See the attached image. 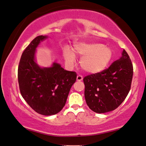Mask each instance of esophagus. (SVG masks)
Instances as JSON below:
<instances>
[{
    "instance_id": "1",
    "label": "esophagus",
    "mask_w": 146,
    "mask_h": 146,
    "mask_svg": "<svg viewBox=\"0 0 146 146\" xmlns=\"http://www.w3.org/2000/svg\"><path fill=\"white\" fill-rule=\"evenodd\" d=\"M83 80V76L81 75H78L77 76H76V80L77 81H81Z\"/></svg>"
}]
</instances>
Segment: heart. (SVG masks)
I'll use <instances>...</instances> for the list:
<instances>
[{
    "label": "heart",
    "mask_w": 146,
    "mask_h": 146,
    "mask_svg": "<svg viewBox=\"0 0 146 146\" xmlns=\"http://www.w3.org/2000/svg\"><path fill=\"white\" fill-rule=\"evenodd\" d=\"M73 52L83 55L81 66L89 73H95L102 71L109 64L112 57V51L108 46L96 43H78L74 44ZM68 48L64 50L66 61L71 63L75 60V55Z\"/></svg>",
    "instance_id": "obj_1"
}]
</instances>
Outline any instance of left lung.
I'll return each instance as SVG.
<instances>
[{
  "label": "left lung",
  "mask_w": 146,
  "mask_h": 146,
  "mask_svg": "<svg viewBox=\"0 0 146 146\" xmlns=\"http://www.w3.org/2000/svg\"><path fill=\"white\" fill-rule=\"evenodd\" d=\"M133 74V64L123 50L120 59L108 68L85 76V99L90 109L98 113L116 109L128 96Z\"/></svg>",
  "instance_id": "left-lung-1"
}]
</instances>
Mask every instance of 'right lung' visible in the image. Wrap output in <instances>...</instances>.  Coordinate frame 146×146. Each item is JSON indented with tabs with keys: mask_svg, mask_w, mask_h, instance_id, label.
Returning <instances> with one entry per match:
<instances>
[{
	"mask_svg": "<svg viewBox=\"0 0 146 146\" xmlns=\"http://www.w3.org/2000/svg\"><path fill=\"white\" fill-rule=\"evenodd\" d=\"M46 36L34 38L22 53L18 68L20 93L33 109L39 114H56L66 104L69 92L76 80L75 71L64 70L54 63L51 68H39L34 53Z\"/></svg>",
	"mask_w": 146,
	"mask_h": 146,
	"instance_id": "right-lung-1",
	"label": "right lung"
}]
</instances>
